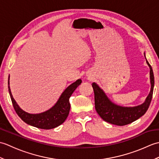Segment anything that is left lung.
<instances>
[{
    "label": "left lung",
    "mask_w": 159,
    "mask_h": 159,
    "mask_svg": "<svg viewBox=\"0 0 159 159\" xmlns=\"http://www.w3.org/2000/svg\"><path fill=\"white\" fill-rule=\"evenodd\" d=\"M146 62L150 69L151 89L149 95L146 98L145 102L141 105L133 107H124L117 105L108 98L102 89H101L96 83H92L94 99H95V109L103 120L117 126H124L133 122L146 113L152 98L154 85V77L152 68L147 59Z\"/></svg>",
    "instance_id": "8db88e82"
}]
</instances>
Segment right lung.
Instances as JSON below:
<instances>
[{"instance_id":"1","label":"right lung","mask_w":159,"mask_h":159,"mask_svg":"<svg viewBox=\"0 0 159 159\" xmlns=\"http://www.w3.org/2000/svg\"><path fill=\"white\" fill-rule=\"evenodd\" d=\"M82 83L81 79H78L75 82L71 84L65 89L57 103L51 109L41 113L31 114L25 112L20 108L13 98L9 87V76L8 79V88L10 97L13 108L18 116L29 125L42 129L48 130L59 126L63 124L68 116L70 109L69 99L77 87Z\"/></svg>"}]
</instances>
